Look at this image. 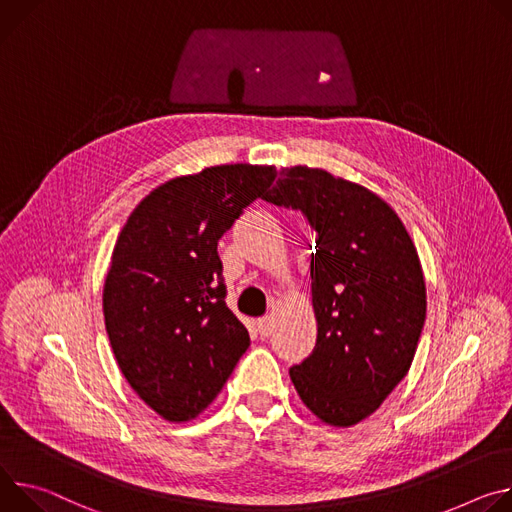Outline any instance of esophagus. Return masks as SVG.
<instances>
[{"label": "esophagus", "instance_id": "obj_1", "mask_svg": "<svg viewBox=\"0 0 512 512\" xmlns=\"http://www.w3.org/2000/svg\"><path fill=\"white\" fill-rule=\"evenodd\" d=\"M258 333H260L262 337H268V335L272 333V317H270V315L258 319Z\"/></svg>", "mask_w": 512, "mask_h": 512}]
</instances>
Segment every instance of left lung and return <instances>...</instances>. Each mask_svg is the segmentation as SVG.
I'll return each mask as SVG.
<instances>
[{
  "label": "left lung",
  "instance_id": "obj_1",
  "mask_svg": "<svg viewBox=\"0 0 512 512\" xmlns=\"http://www.w3.org/2000/svg\"><path fill=\"white\" fill-rule=\"evenodd\" d=\"M262 199L301 211L315 230L317 342L291 380L323 423L356 425L413 364L427 313L417 248L378 195L323 168H282Z\"/></svg>",
  "mask_w": 512,
  "mask_h": 512
}]
</instances>
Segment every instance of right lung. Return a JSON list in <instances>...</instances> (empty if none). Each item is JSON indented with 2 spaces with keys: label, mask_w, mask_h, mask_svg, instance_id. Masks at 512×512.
I'll use <instances>...</instances> for the list:
<instances>
[{
  "label": "right lung",
  "mask_w": 512,
  "mask_h": 512,
  "mask_svg": "<svg viewBox=\"0 0 512 512\" xmlns=\"http://www.w3.org/2000/svg\"><path fill=\"white\" fill-rule=\"evenodd\" d=\"M274 166L177 177L128 217L103 287L109 344L128 384L166 421L205 411L250 346L225 305L219 238L272 185Z\"/></svg>",
  "instance_id": "obj_1"
}]
</instances>
